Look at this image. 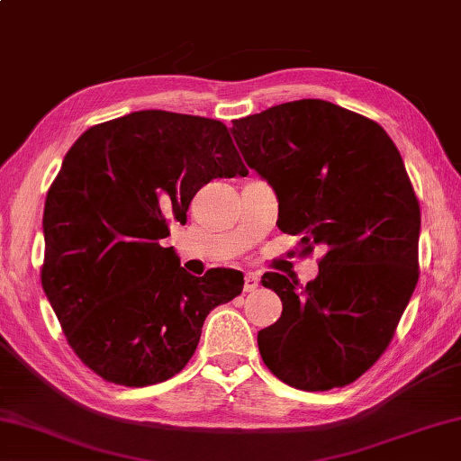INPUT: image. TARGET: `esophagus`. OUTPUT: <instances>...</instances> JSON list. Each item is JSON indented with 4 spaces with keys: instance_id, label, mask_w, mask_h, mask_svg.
Wrapping results in <instances>:
<instances>
[{
    "instance_id": "esophagus-1",
    "label": "esophagus",
    "mask_w": 461,
    "mask_h": 461,
    "mask_svg": "<svg viewBox=\"0 0 461 461\" xmlns=\"http://www.w3.org/2000/svg\"><path fill=\"white\" fill-rule=\"evenodd\" d=\"M258 283H260V279H258V275H257V273L249 271V273L245 275V291H247V293H253V291H257Z\"/></svg>"
}]
</instances>
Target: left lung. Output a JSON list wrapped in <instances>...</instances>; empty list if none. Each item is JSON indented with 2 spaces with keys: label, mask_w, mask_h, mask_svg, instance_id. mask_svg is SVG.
Returning <instances> with one entry per match:
<instances>
[{
  "label": "left lung",
  "mask_w": 461,
  "mask_h": 461,
  "mask_svg": "<svg viewBox=\"0 0 461 461\" xmlns=\"http://www.w3.org/2000/svg\"><path fill=\"white\" fill-rule=\"evenodd\" d=\"M242 158L279 198V229L301 255L325 250L305 286L263 283L283 301L258 331L283 384L327 392L361 377L392 343L420 279V203L402 154L373 120L325 100H297L232 120Z\"/></svg>",
  "instance_id": "1"
}]
</instances>
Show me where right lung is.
Segmentation results:
<instances>
[{
	"label": "right lung",
	"mask_w": 461,
	"mask_h": 461,
	"mask_svg": "<svg viewBox=\"0 0 461 461\" xmlns=\"http://www.w3.org/2000/svg\"><path fill=\"white\" fill-rule=\"evenodd\" d=\"M247 176L219 120L140 110L95 124L68 150L43 206L41 286L69 347L116 385L185 369L208 312L242 273L193 276L162 239L212 178Z\"/></svg>",
	"instance_id": "obj_1"
}]
</instances>
